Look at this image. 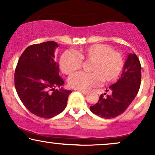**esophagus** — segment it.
I'll list each match as a JSON object with an SVG mask.
<instances>
[{
    "mask_svg": "<svg viewBox=\"0 0 155 155\" xmlns=\"http://www.w3.org/2000/svg\"><path fill=\"white\" fill-rule=\"evenodd\" d=\"M79 91L80 92H81V93H83V94H87L88 92V91L87 90H79Z\"/></svg>",
    "mask_w": 155,
    "mask_h": 155,
    "instance_id": "obj_1",
    "label": "esophagus"
}]
</instances>
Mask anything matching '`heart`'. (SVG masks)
<instances>
[{"instance_id": "obj_1", "label": "heart", "mask_w": 155, "mask_h": 155, "mask_svg": "<svg viewBox=\"0 0 155 155\" xmlns=\"http://www.w3.org/2000/svg\"><path fill=\"white\" fill-rule=\"evenodd\" d=\"M82 62H91L89 73L78 72L68 78V84L76 90H89L104 82L114 81L124 68V59L111 47L95 44L81 48L76 54L65 51L60 58V67L65 74H72L81 68Z\"/></svg>"}]
</instances>
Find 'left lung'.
<instances>
[{
  "label": "left lung",
  "mask_w": 155,
  "mask_h": 155,
  "mask_svg": "<svg viewBox=\"0 0 155 155\" xmlns=\"http://www.w3.org/2000/svg\"><path fill=\"white\" fill-rule=\"evenodd\" d=\"M141 81V65L136 54H130L124 63L120 79L109 87L110 95H101L90 111L104 119H112L122 114L138 94ZM108 90H107V92Z\"/></svg>",
  "instance_id": "left-lung-1"
}]
</instances>
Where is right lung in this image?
Here are the masks:
<instances>
[{"instance_id":"add662e5","label":"right lung","mask_w":155,"mask_h":155,"mask_svg":"<svg viewBox=\"0 0 155 155\" xmlns=\"http://www.w3.org/2000/svg\"><path fill=\"white\" fill-rule=\"evenodd\" d=\"M57 47L54 41L29 46L21 54L15 69V85L19 99L32 114L44 119L61 113L72 92L55 89L64 84L54 60Z\"/></svg>"}]
</instances>
